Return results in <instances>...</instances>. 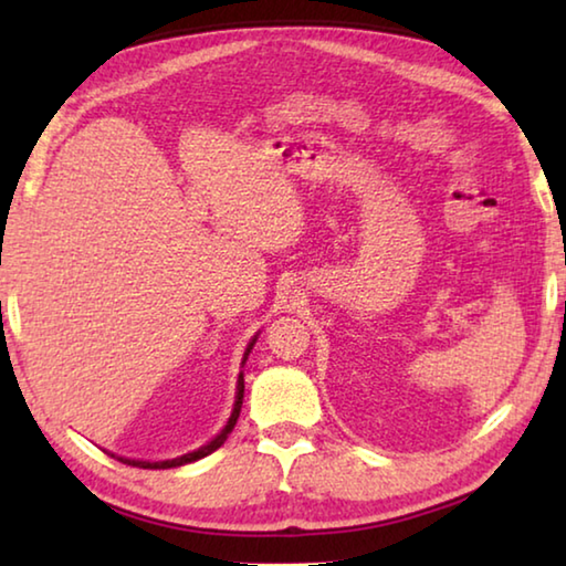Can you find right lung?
Here are the masks:
<instances>
[{
  "label": "right lung",
  "instance_id": "obj_1",
  "mask_svg": "<svg viewBox=\"0 0 566 566\" xmlns=\"http://www.w3.org/2000/svg\"><path fill=\"white\" fill-rule=\"evenodd\" d=\"M254 342H256V337H254L252 342H249V347H247V352H244V359H242V364L247 361L249 352H252ZM242 399H244V375H242V371H239V379H237V397H234L232 417H229V421L224 424V429H222V432H219V434L212 439V442H207L205 447H199V449H195V452H189V454H181V457H177V459H165V462H142V459H124V457H117V459H119V462H124V464H132V467H139V469H171V467H181V464L197 462V459H202V457H207V454H212L214 449H219V447L224 444L227 434L232 432L234 424H237L239 411H242ZM112 457H114V454H112Z\"/></svg>",
  "mask_w": 566,
  "mask_h": 566
}]
</instances>
